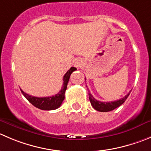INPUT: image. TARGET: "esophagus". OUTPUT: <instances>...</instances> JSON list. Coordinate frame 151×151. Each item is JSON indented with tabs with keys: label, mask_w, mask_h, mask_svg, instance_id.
Returning <instances> with one entry per match:
<instances>
[{
	"label": "esophagus",
	"mask_w": 151,
	"mask_h": 151,
	"mask_svg": "<svg viewBox=\"0 0 151 151\" xmlns=\"http://www.w3.org/2000/svg\"><path fill=\"white\" fill-rule=\"evenodd\" d=\"M81 65H82V64H81V60L78 59V60H76V61H74V66H75V67H80Z\"/></svg>",
	"instance_id": "esophagus-1"
}]
</instances>
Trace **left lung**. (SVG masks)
<instances>
[{
    "label": "left lung",
    "instance_id": "1",
    "mask_svg": "<svg viewBox=\"0 0 151 151\" xmlns=\"http://www.w3.org/2000/svg\"><path fill=\"white\" fill-rule=\"evenodd\" d=\"M89 92V91H88ZM130 92H129L124 98L121 99L119 100H117V101H111V102H103V101H100L96 100V99L93 97L91 95V93L89 92V99H90V103H91L92 106H93V108L95 110H98L99 112H109L113 110L114 109L117 108L118 107L121 106L123 103L125 101V100L127 99V97L130 95Z\"/></svg>",
    "mask_w": 151,
    "mask_h": 151
}]
</instances>
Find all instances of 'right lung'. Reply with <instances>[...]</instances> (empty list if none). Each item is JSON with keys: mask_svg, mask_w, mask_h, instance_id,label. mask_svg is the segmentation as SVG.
<instances>
[{"mask_svg": "<svg viewBox=\"0 0 151 151\" xmlns=\"http://www.w3.org/2000/svg\"><path fill=\"white\" fill-rule=\"evenodd\" d=\"M76 70V67H72L64 75V78H63V81H64V84H63L62 88L61 90L58 92V93L55 94V96H49V97H35V96H32L28 95L27 93H24L22 90L21 89V93L24 96L26 99L31 103L32 105L35 106V107L38 109H41L43 110H55V109L58 108L61 105V103L63 102L64 99V94H65V91L67 90V86L68 84L69 79H70V75L72 74L73 71Z\"/></svg>", "mask_w": 151, "mask_h": 151, "instance_id": "right-lung-1", "label": "right lung"}]
</instances>
